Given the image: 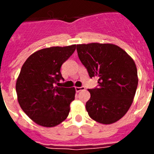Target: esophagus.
Segmentation results:
<instances>
[{
    "instance_id": "1",
    "label": "esophagus",
    "mask_w": 154,
    "mask_h": 154,
    "mask_svg": "<svg viewBox=\"0 0 154 154\" xmlns=\"http://www.w3.org/2000/svg\"><path fill=\"white\" fill-rule=\"evenodd\" d=\"M85 89V87L82 86V87H75V91L76 92H79L82 90H84Z\"/></svg>"
}]
</instances>
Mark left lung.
Here are the masks:
<instances>
[{
	"instance_id": "left-lung-1",
	"label": "left lung",
	"mask_w": 154,
	"mask_h": 154,
	"mask_svg": "<svg viewBox=\"0 0 154 154\" xmlns=\"http://www.w3.org/2000/svg\"><path fill=\"white\" fill-rule=\"evenodd\" d=\"M76 49L89 77L98 78L99 88L89 89L88 114L99 123H116L127 112L135 96L138 85L135 62L120 47L109 43L77 45Z\"/></svg>"
}]
</instances>
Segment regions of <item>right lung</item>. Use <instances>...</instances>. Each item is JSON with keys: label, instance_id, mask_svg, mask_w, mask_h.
I'll list each match as a JSON object with an SVG mask.
<instances>
[{"label": "right lung", "instance_id": "obj_1", "mask_svg": "<svg viewBox=\"0 0 154 154\" xmlns=\"http://www.w3.org/2000/svg\"><path fill=\"white\" fill-rule=\"evenodd\" d=\"M76 45L50 47L30 55L16 82L17 101L31 119L45 127L60 124L69 116L75 89L55 86L63 79L60 69Z\"/></svg>", "mask_w": 154, "mask_h": 154}]
</instances>
